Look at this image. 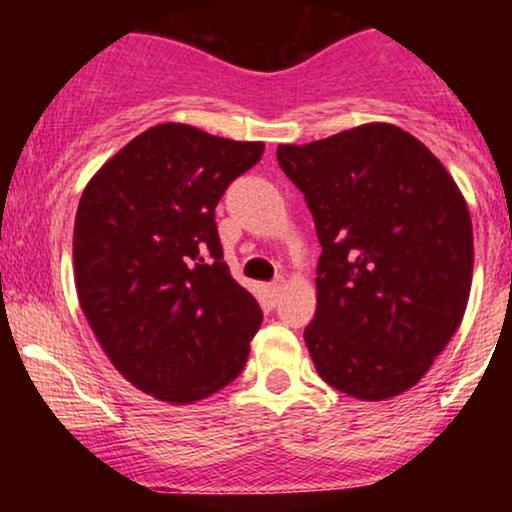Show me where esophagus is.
Returning <instances> with one entry per match:
<instances>
[{
	"label": "esophagus",
	"instance_id": "1",
	"mask_svg": "<svg viewBox=\"0 0 512 512\" xmlns=\"http://www.w3.org/2000/svg\"><path fill=\"white\" fill-rule=\"evenodd\" d=\"M281 289H284V279L272 281V284H269V298H272V301H276V296H279Z\"/></svg>",
	"mask_w": 512,
	"mask_h": 512
}]
</instances>
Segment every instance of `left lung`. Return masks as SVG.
<instances>
[{
    "label": "left lung",
    "mask_w": 512,
    "mask_h": 512,
    "mask_svg": "<svg viewBox=\"0 0 512 512\" xmlns=\"http://www.w3.org/2000/svg\"><path fill=\"white\" fill-rule=\"evenodd\" d=\"M276 158L322 245L303 332L317 373L363 402L402 395L469 301L474 238L460 187L419 139L385 122L281 144Z\"/></svg>",
    "instance_id": "obj_1"
}]
</instances>
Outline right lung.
<instances>
[{
    "mask_svg": "<svg viewBox=\"0 0 512 512\" xmlns=\"http://www.w3.org/2000/svg\"><path fill=\"white\" fill-rule=\"evenodd\" d=\"M262 142L166 122L93 175L74 221V284L110 363L161 402L238 378L262 310L223 262L214 209Z\"/></svg>",
    "mask_w": 512,
    "mask_h": 512,
    "instance_id": "right-lung-1",
    "label": "right lung"
}]
</instances>
